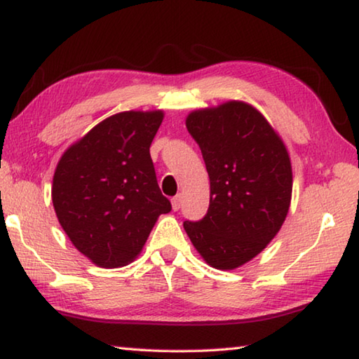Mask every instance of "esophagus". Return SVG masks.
<instances>
[{
	"label": "esophagus",
	"instance_id": "esophagus-1",
	"mask_svg": "<svg viewBox=\"0 0 359 359\" xmlns=\"http://www.w3.org/2000/svg\"><path fill=\"white\" fill-rule=\"evenodd\" d=\"M171 203H172V210L177 212L180 209V204H182V196H180V194H177V196H174L171 199Z\"/></svg>",
	"mask_w": 359,
	"mask_h": 359
}]
</instances>
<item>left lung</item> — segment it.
Returning <instances> with one entry per match:
<instances>
[{
	"label": "left lung",
	"instance_id": "8db88e82",
	"mask_svg": "<svg viewBox=\"0 0 359 359\" xmlns=\"http://www.w3.org/2000/svg\"><path fill=\"white\" fill-rule=\"evenodd\" d=\"M210 180L208 214L185 222L191 244L209 266L233 271L257 257L287 218L293 172L282 137L258 109L226 101L188 114Z\"/></svg>",
	"mask_w": 359,
	"mask_h": 359
}]
</instances>
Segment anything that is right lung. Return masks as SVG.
I'll use <instances>...</instances> for the list:
<instances>
[{
  "instance_id": "obj_1",
  "label": "right lung",
  "mask_w": 359,
  "mask_h": 359,
  "mask_svg": "<svg viewBox=\"0 0 359 359\" xmlns=\"http://www.w3.org/2000/svg\"><path fill=\"white\" fill-rule=\"evenodd\" d=\"M163 117V111L111 115L60 158L53 209L72 245L96 266L136 259L158 217L171 212L150 158Z\"/></svg>"
}]
</instances>
